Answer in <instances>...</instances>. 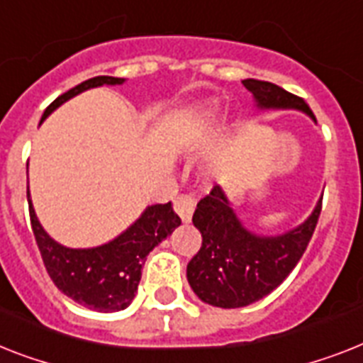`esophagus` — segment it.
<instances>
[{
    "label": "esophagus",
    "mask_w": 363,
    "mask_h": 363,
    "mask_svg": "<svg viewBox=\"0 0 363 363\" xmlns=\"http://www.w3.org/2000/svg\"><path fill=\"white\" fill-rule=\"evenodd\" d=\"M196 199L191 196H181L177 197L175 201V212L181 216V220L184 223H188L194 216V211H196Z\"/></svg>",
    "instance_id": "34e87169"
}]
</instances>
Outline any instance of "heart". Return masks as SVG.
Returning <instances> with one entry per match:
<instances>
[{
  "instance_id": "1",
  "label": "heart",
  "mask_w": 363,
  "mask_h": 363,
  "mask_svg": "<svg viewBox=\"0 0 363 363\" xmlns=\"http://www.w3.org/2000/svg\"><path fill=\"white\" fill-rule=\"evenodd\" d=\"M216 110H218V102H216V100H211V102H207V104H205V110H203V113H201V123H203V125H208V123H211V119H212V117H214Z\"/></svg>"
}]
</instances>
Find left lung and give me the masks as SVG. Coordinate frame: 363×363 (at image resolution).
Masks as SVG:
<instances>
[{
  "instance_id": "left-lung-1",
  "label": "left lung",
  "mask_w": 363,
  "mask_h": 363,
  "mask_svg": "<svg viewBox=\"0 0 363 363\" xmlns=\"http://www.w3.org/2000/svg\"><path fill=\"white\" fill-rule=\"evenodd\" d=\"M259 111L296 110L317 125L300 96L261 79H242ZM320 214V199L304 222L279 235H259L242 223L220 184L197 203L191 222L203 237L201 250L186 267L197 298L214 308H244L264 298L296 267Z\"/></svg>"
}]
</instances>
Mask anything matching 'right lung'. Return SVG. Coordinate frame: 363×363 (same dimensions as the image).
Segmentation results:
<instances>
[{"mask_svg": "<svg viewBox=\"0 0 363 363\" xmlns=\"http://www.w3.org/2000/svg\"><path fill=\"white\" fill-rule=\"evenodd\" d=\"M123 84L125 78L113 76H95L85 79L65 95L57 96L44 110L40 125L59 106L78 96L79 93L102 85ZM28 203L35 240L55 287L79 306L95 309L100 313H113L132 304L140 285L141 268L145 264L149 252H152V248L181 225V218L173 211L172 201L166 205H149L134 223L108 242L93 248H69L54 240L40 225L29 196V188Z\"/></svg>", "mask_w": 363, "mask_h": 363, "instance_id": "obj_1", "label": "right lung"}]
</instances>
